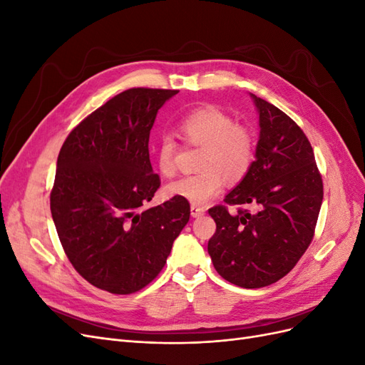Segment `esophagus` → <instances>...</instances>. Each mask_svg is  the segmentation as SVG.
<instances>
[{"mask_svg":"<svg viewBox=\"0 0 365 365\" xmlns=\"http://www.w3.org/2000/svg\"><path fill=\"white\" fill-rule=\"evenodd\" d=\"M205 213V210L202 208V207H197V205H192L190 207V215L193 216V217H200V216H202Z\"/></svg>","mask_w":365,"mask_h":365,"instance_id":"esophagus-1","label":"esophagus"}]
</instances>
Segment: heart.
<instances>
[{
	"mask_svg": "<svg viewBox=\"0 0 365 365\" xmlns=\"http://www.w3.org/2000/svg\"><path fill=\"white\" fill-rule=\"evenodd\" d=\"M181 138L202 152L197 160L200 172L181 176L165 185V195L193 205H204L216 196L224 182H239L251 170L257 152L252 129L239 125L217 108H201L187 114L180 123ZM175 141L164 135L157 141L155 161L163 175L175 172Z\"/></svg>",
	"mask_w": 365,
	"mask_h": 365,
	"instance_id": "b5f03b06",
	"label": "heart"
}]
</instances>
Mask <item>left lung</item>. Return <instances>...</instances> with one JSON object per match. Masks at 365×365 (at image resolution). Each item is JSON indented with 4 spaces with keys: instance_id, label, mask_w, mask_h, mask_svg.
Listing matches in <instances>:
<instances>
[{
    "instance_id": "8db88e82",
    "label": "left lung",
    "mask_w": 365,
    "mask_h": 365,
    "mask_svg": "<svg viewBox=\"0 0 365 365\" xmlns=\"http://www.w3.org/2000/svg\"><path fill=\"white\" fill-rule=\"evenodd\" d=\"M250 96L260 126L256 161L225 202L254 210L210 208L216 233L208 240V254L220 277L256 289L284 277L311 245L323 180L300 126L277 106Z\"/></svg>"
}]
</instances>
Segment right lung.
<instances>
[{
    "label": "right lung",
    "instance_id": "right-lung-1",
    "mask_svg": "<svg viewBox=\"0 0 365 365\" xmlns=\"http://www.w3.org/2000/svg\"><path fill=\"white\" fill-rule=\"evenodd\" d=\"M176 90L130 88L77 125L61 148L50 195L65 254L96 288L126 295L145 288L189 222L190 204L172 197L145 208L160 187L149 160L158 109Z\"/></svg>",
    "mask_w": 365,
    "mask_h": 365
}]
</instances>
